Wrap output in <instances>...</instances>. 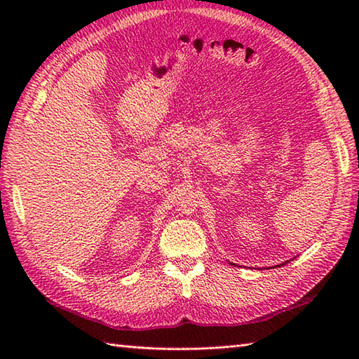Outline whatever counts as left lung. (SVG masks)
Listing matches in <instances>:
<instances>
[{"label": "left lung", "mask_w": 359, "mask_h": 359, "mask_svg": "<svg viewBox=\"0 0 359 359\" xmlns=\"http://www.w3.org/2000/svg\"><path fill=\"white\" fill-rule=\"evenodd\" d=\"M287 262H288V261H287ZM287 262H285V264H287ZM231 265H234V264H231ZM282 265H284V264H282Z\"/></svg>", "instance_id": "8db88e82"}]
</instances>
